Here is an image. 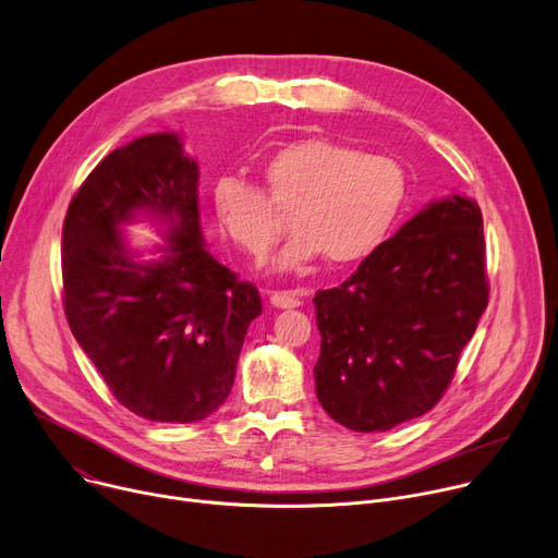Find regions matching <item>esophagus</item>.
<instances>
[{"label":"esophagus","instance_id":"34e87169","mask_svg":"<svg viewBox=\"0 0 558 558\" xmlns=\"http://www.w3.org/2000/svg\"><path fill=\"white\" fill-rule=\"evenodd\" d=\"M271 305L280 310H293L303 305V299L299 291H271Z\"/></svg>","mask_w":558,"mask_h":558}]
</instances>
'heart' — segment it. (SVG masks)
I'll return each mask as SVG.
<instances>
[{"mask_svg": "<svg viewBox=\"0 0 558 558\" xmlns=\"http://www.w3.org/2000/svg\"><path fill=\"white\" fill-rule=\"evenodd\" d=\"M263 189L240 177L213 185L219 229L259 263L280 240L289 215L293 238L274 269H307L323 255L329 265H354L390 235L408 197L403 166L384 155L331 138H303L278 147L263 163Z\"/></svg>", "mask_w": 558, "mask_h": 558, "instance_id": "heart-1", "label": "heart"}]
</instances>
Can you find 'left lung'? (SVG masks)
I'll return each instance as SVG.
<instances>
[{"label":"left lung","mask_w":558,"mask_h":558,"mask_svg":"<svg viewBox=\"0 0 558 558\" xmlns=\"http://www.w3.org/2000/svg\"><path fill=\"white\" fill-rule=\"evenodd\" d=\"M489 303L477 204L430 202L333 289L316 291V397L350 430H390L449 388Z\"/></svg>","instance_id":"left-lung-1"}]
</instances>
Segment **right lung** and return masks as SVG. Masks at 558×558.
<instances>
[{
  "instance_id": "right-lung-1",
  "label": "right lung",
  "mask_w": 558,
  "mask_h": 558,
  "mask_svg": "<svg viewBox=\"0 0 558 558\" xmlns=\"http://www.w3.org/2000/svg\"><path fill=\"white\" fill-rule=\"evenodd\" d=\"M197 181L179 134H147L89 172L62 225L66 323L114 397L150 422L213 415L233 388L246 329L263 314L257 289L206 251ZM138 214L171 227L150 264L120 233Z\"/></svg>"
}]
</instances>
